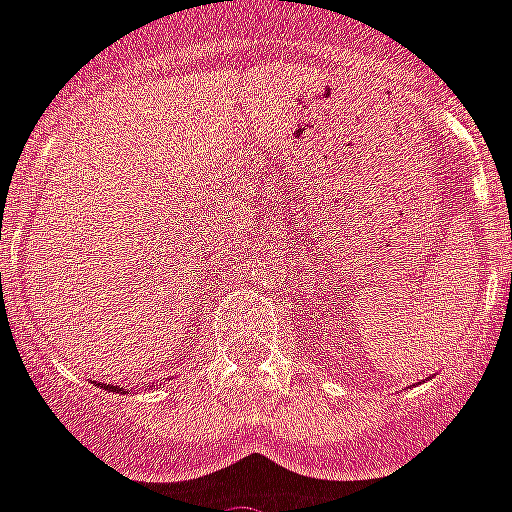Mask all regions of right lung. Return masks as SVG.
Returning <instances> with one entry per match:
<instances>
[{"mask_svg": "<svg viewBox=\"0 0 512 512\" xmlns=\"http://www.w3.org/2000/svg\"><path fill=\"white\" fill-rule=\"evenodd\" d=\"M100 388H106V391H116V393H126L124 388H119V386H111V383H100Z\"/></svg>", "mask_w": 512, "mask_h": 512, "instance_id": "obj_1", "label": "right lung"}]
</instances>
